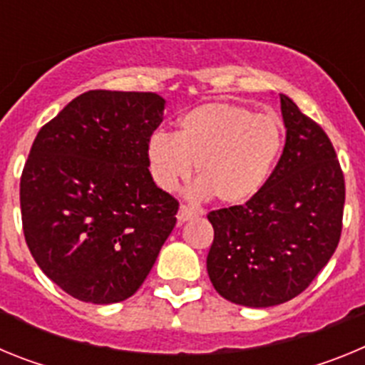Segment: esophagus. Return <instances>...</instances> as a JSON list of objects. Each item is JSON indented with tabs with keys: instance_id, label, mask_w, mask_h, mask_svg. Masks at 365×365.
Returning a JSON list of instances; mask_svg holds the SVG:
<instances>
[{
	"instance_id": "1",
	"label": "esophagus",
	"mask_w": 365,
	"mask_h": 365,
	"mask_svg": "<svg viewBox=\"0 0 365 365\" xmlns=\"http://www.w3.org/2000/svg\"><path fill=\"white\" fill-rule=\"evenodd\" d=\"M193 215H195V214H193L192 208H188V206H185V205H180L179 214H177V221H179V225H182V222L190 221V219H192Z\"/></svg>"
}]
</instances>
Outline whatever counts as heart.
Here are the masks:
<instances>
[{
    "mask_svg": "<svg viewBox=\"0 0 365 365\" xmlns=\"http://www.w3.org/2000/svg\"><path fill=\"white\" fill-rule=\"evenodd\" d=\"M282 144V122L274 115H256L240 104L210 102L180 115L175 135H151L146 155L159 188L175 190L195 164V193L234 206L252 199L265 185Z\"/></svg>",
    "mask_w": 365,
    "mask_h": 365,
    "instance_id": "1",
    "label": "heart"
}]
</instances>
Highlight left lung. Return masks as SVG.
I'll use <instances>...</instances> for the list:
<instances>
[{"instance_id": "obj_1", "label": "left lung", "mask_w": 365, "mask_h": 365, "mask_svg": "<svg viewBox=\"0 0 365 365\" xmlns=\"http://www.w3.org/2000/svg\"><path fill=\"white\" fill-rule=\"evenodd\" d=\"M285 148L245 205L208 214L206 269L215 291L245 307H272L311 285L341 234L346 182L333 144L289 96L279 95Z\"/></svg>"}]
</instances>
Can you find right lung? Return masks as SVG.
Returning a JSON list of instances; mask_svg holds the SVG:
<instances>
[{"instance_id": "obj_1", "label": "right lung", "mask_w": 365, "mask_h": 365, "mask_svg": "<svg viewBox=\"0 0 365 365\" xmlns=\"http://www.w3.org/2000/svg\"><path fill=\"white\" fill-rule=\"evenodd\" d=\"M164 106L157 93L87 91L32 143L19 182L25 241L80 302L133 296L175 227L179 202L157 188L146 155Z\"/></svg>"}]
</instances>
